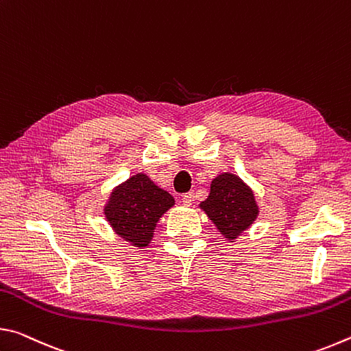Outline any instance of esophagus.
Masks as SVG:
<instances>
[{
  "instance_id": "obj_1",
  "label": "esophagus",
  "mask_w": 351,
  "mask_h": 351,
  "mask_svg": "<svg viewBox=\"0 0 351 351\" xmlns=\"http://www.w3.org/2000/svg\"><path fill=\"white\" fill-rule=\"evenodd\" d=\"M181 199H182V204L184 206H190V204H192V201H193V193L189 192L186 195H182Z\"/></svg>"
}]
</instances>
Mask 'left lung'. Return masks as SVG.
Returning <instances> with one entry per match:
<instances>
[{"mask_svg": "<svg viewBox=\"0 0 351 351\" xmlns=\"http://www.w3.org/2000/svg\"><path fill=\"white\" fill-rule=\"evenodd\" d=\"M199 209L230 243L251 228L260 212L254 190L230 171L213 178L209 197L199 204Z\"/></svg>", "mask_w": 351, "mask_h": 351, "instance_id": "left-lung-1", "label": "left lung"}]
</instances>
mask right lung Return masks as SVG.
Listing matches in <instances>:
<instances>
[{
	"instance_id": "add662e5",
	"label": "right lung",
	"mask_w": 351,
	"mask_h": 351,
	"mask_svg": "<svg viewBox=\"0 0 351 351\" xmlns=\"http://www.w3.org/2000/svg\"><path fill=\"white\" fill-rule=\"evenodd\" d=\"M175 198L145 173H136L119 184L104 206L105 219L117 237L139 249L150 245L156 224Z\"/></svg>"
}]
</instances>
